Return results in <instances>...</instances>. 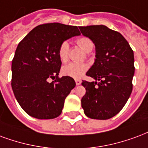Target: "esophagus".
I'll return each instance as SVG.
<instances>
[{
  "label": "esophagus",
  "mask_w": 148,
  "mask_h": 148,
  "mask_svg": "<svg viewBox=\"0 0 148 148\" xmlns=\"http://www.w3.org/2000/svg\"><path fill=\"white\" fill-rule=\"evenodd\" d=\"M75 84L76 85H79L80 84H81V82H82L80 79H75Z\"/></svg>",
  "instance_id": "34e87169"
}]
</instances>
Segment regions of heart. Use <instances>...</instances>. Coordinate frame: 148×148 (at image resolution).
Wrapping results in <instances>:
<instances>
[{
  "label": "heart",
  "mask_w": 148,
  "mask_h": 148,
  "mask_svg": "<svg viewBox=\"0 0 148 148\" xmlns=\"http://www.w3.org/2000/svg\"><path fill=\"white\" fill-rule=\"evenodd\" d=\"M76 44L86 53H89L92 50L94 47V43L91 40L87 37L79 38L76 40ZM69 51V44L67 41L61 43L58 49V56L62 62L68 60ZM88 64L86 63H75L71 62L64 65L62 69V73L64 75L78 79L82 77L85 73L88 70Z\"/></svg>",
  "instance_id": "1"
}]
</instances>
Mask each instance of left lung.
Masks as SVG:
<instances>
[{
	"instance_id": "left-lung-1",
	"label": "left lung",
	"mask_w": 148,
	"mask_h": 148,
	"mask_svg": "<svg viewBox=\"0 0 148 148\" xmlns=\"http://www.w3.org/2000/svg\"><path fill=\"white\" fill-rule=\"evenodd\" d=\"M79 28L95 46V62L86 73L95 81L82 82L86 89L82 107L91 119H110L121 110L132 93L134 53L121 34L106 26Z\"/></svg>"
}]
</instances>
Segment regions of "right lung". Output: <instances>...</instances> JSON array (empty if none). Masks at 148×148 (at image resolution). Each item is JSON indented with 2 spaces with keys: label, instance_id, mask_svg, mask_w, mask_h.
<instances>
[{
  "label": "right lung",
  "instance_id": "add662e5",
  "mask_svg": "<svg viewBox=\"0 0 148 148\" xmlns=\"http://www.w3.org/2000/svg\"><path fill=\"white\" fill-rule=\"evenodd\" d=\"M75 35H80L76 26L45 23L30 31L17 46L12 63V87L17 102L31 117L53 119L61 114L75 83L69 76L58 77V49ZM49 78L56 79L49 83Z\"/></svg>",
  "mask_w": 148,
  "mask_h": 148
}]
</instances>
